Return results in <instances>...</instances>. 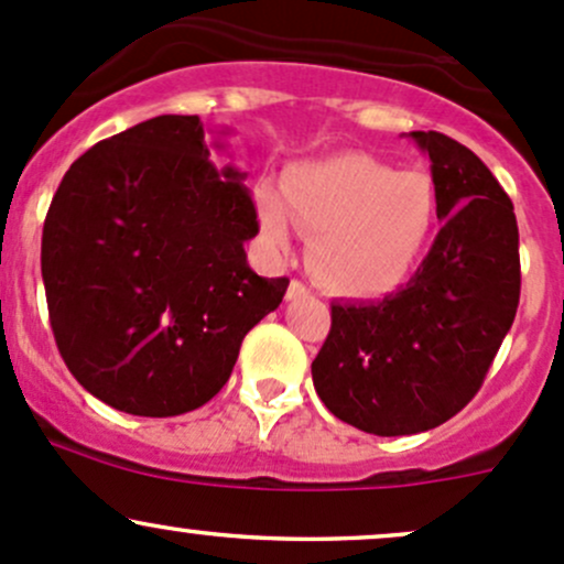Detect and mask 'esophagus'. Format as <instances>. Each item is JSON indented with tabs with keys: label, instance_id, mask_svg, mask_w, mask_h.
I'll return each instance as SVG.
<instances>
[{
	"label": "esophagus",
	"instance_id": "1",
	"mask_svg": "<svg viewBox=\"0 0 564 564\" xmlns=\"http://www.w3.org/2000/svg\"><path fill=\"white\" fill-rule=\"evenodd\" d=\"M308 293V290L304 288V284L301 282H290V288H288V301H299V299H304V295Z\"/></svg>",
	"mask_w": 564,
	"mask_h": 564
}]
</instances>
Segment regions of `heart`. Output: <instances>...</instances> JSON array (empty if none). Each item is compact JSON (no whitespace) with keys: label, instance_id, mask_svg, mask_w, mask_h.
<instances>
[{"label":"heart","instance_id":"b5f03b06","mask_svg":"<svg viewBox=\"0 0 564 564\" xmlns=\"http://www.w3.org/2000/svg\"><path fill=\"white\" fill-rule=\"evenodd\" d=\"M256 191L265 247L293 250V223L312 239L314 276L344 299H384L411 280L438 228V191L427 172H398L366 153L295 163L282 185Z\"/></svg>","mask_w":564,"mask_h":564}]
</instances>
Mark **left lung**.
<instances>
[{
    "mask_svg": "<svg viewBox=\"0 0 564 564\" xmlns=\"http://www.w3.org/2000/svg\"><path fill=\"white\" fill-rule=\"evenodd\" d=\"M430 159L441 226L427 258L381 301H336L312 362L330 414L373 435L444 425L476 395L519 306V228L484 161L438 131H411Z\"/></svg>",
    "mask_w": 564,
    "mask_h": 564,
    "instance_id": "obj_1",
    "label": "left lung"
}]
</instances>
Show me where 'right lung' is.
<instances>
[{"label":"right lung","mask_w":564,"mask_h":564,"mask_svg":"<svg viewBox=\"0 0 564 564\" xmlns=\"http://www.w3.org/2000/svg\"><path fill=\"white\" fill-rule=\"evenodd\" d=\"M228 129L220 131L226 137ZM198 115L131 126L69 166L42 228V282L72 377L134 416H177L220 392L241 338L288 280L247 265V172L217 169Z\"/></svg>","instance_id":"obj_1"}]
</instances>
